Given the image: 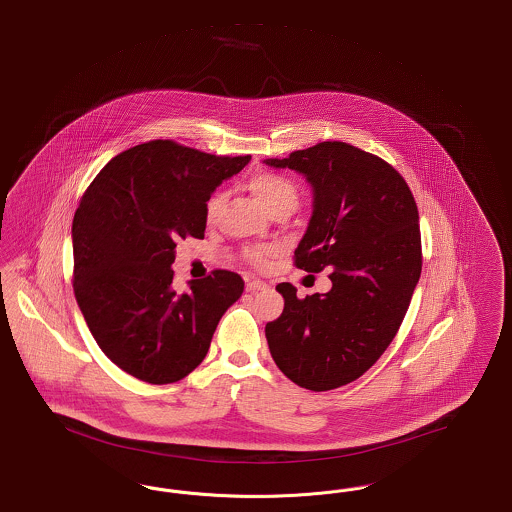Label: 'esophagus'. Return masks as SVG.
Here are the masks:
<instances>
[{
	"mask_svg": "<svg viewBox=\"0 0 512 512\" xmlns=\"http://www.w3.org/2000/svg\"><path fill=\"white\" fill-rule=\"evenodd\" d=\"M266 287H268L266 282H261V280H251V282H247L246 291H249V293H255V291L266 289Z\"/></svg>",
	"mask_w": 512,
	"mask_h": 512,
	"instance_id": "1",
	"label": "esophagus"
}]
</instances>
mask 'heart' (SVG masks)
I'll return each mask as SVG.
<instances>
[{"mask_svg": "<svg viewBox=\"0 0 512 512\" xmlns=\"http://www.w3.org/2000/svg\"><path fill=\"white\" fill-rule=\"evenodd\" d=\"M249 188L255 194V198L265 205L268 211L289 205V207H297L299 204V190L297 186L291 183L284 175L278 173H259L249 181ZM225 205V192H215L209 196L207 204H205V219L207 223H215L219 219V213ZM274 255V247L268 246H251L244 251L247 263L253 266H265L270 257Z\"/></svg>", "mask_w": 512, "mask_h": 512, "instance_id": "b5f03b06", "label": "heart"}]
</instances>
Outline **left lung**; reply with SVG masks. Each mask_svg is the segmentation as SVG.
Masks as SVG:
<instances>
[{"label": "left lung", "mask_w": 512, "mask_h": 512, "mask_svg": "<svg viewBox=\"0 0 512 512\" xmlns=\"http://www.w3.org/2000/svg\"><path fill=\"white\" fill-rule=\"evenodd\" d=\"M307 177L314 209L295 266L331 270L328 293L297 297L278 284L284 312L266 324L276 366L303 389H337L387 350L421 276L419 213L404 177L375 154L339 141L266 160Z\"/></svg>", "instance_id": "8db88e82"}]
</instances>
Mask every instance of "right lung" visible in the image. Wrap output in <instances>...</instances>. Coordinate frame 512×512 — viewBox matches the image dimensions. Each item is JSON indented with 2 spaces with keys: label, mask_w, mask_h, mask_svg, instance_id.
Here are the masks:
<instances>
[{
  "label": "right lung",
  "mask_w": 512,
  "mask_h": 512,
  "mask_svg": "<svg viewBox=\"0 0 512 512\" xmlns=\"http://www.w3.org/2000/svg\"><path fill=\"white\" fill-rule=\"evenodd\" d=\"M249 160L160 139L112 158L83 192L72 221L74 293L97 345L125 373L152 385L181 381L244 293L230 270L177 293L171 265L181 238H204L213 190Z\"/></svg>",
  "instance_id": "obj_1"
}]
</instances>
